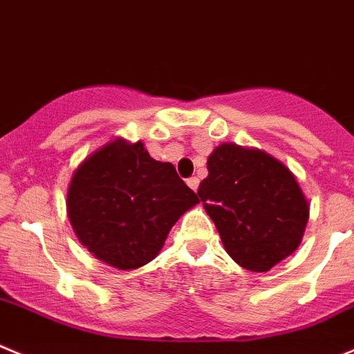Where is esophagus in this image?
Listing matches in <instances>:
<instances>
[{
    "mask_svg": "<svg viewBox=\"0 0 354 354\" xmlns=\"http://www.w3.org/2000/svg\"><path fill=\"white\" fill-rule=\"evenodd\" d=\"M187 186H189L193 191H196L198 186H200V180H198V177H191V179H187Z\"/></svg>",
    "mask_w": 354,
    "mask_h": 354,
    "instance_id": "obj_1",
    "label": "esophagus"
}]
</instances>
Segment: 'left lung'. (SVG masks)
Returning <instances> with one entry per match:
<instances>
[{
  "label": "left lung",
  "mask_w": 354,
  "mask_h": 354,
  "mask_svg": "<svg viewBox=\"0 0 354 354\" xmlns=\"http://www.w3.org/2000/svg\"><path fill=\"white\" fill-rule=\"evenodd\" d=\"M207 168L198 196L236 264L266 272L297 250L309 203L288 167L266 151L224 142Z\"/></svg>",
  "instance_id": "1"
}]
</instances>
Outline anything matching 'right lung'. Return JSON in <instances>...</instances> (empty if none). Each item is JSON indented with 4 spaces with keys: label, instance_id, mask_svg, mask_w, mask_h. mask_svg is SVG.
<instances>
[{
    "label": "right lung",
    "instance_id": "right-lung-1",
    "mask_svg": "<svg viewBox=\"0 0 354 354\" xmlns=\"http://www.w3.org/2000/svg\"><path fill=\"white\" fill-rule=\"evenodd\" d=\"M198 203L174 165L153 160L140 140L121 137L78 165L66 200L80 243L120 271L153 261L175 222Z\"/></svg>",
    "mask_w": 354,
    "mask_h": 354
}]
</instances>
